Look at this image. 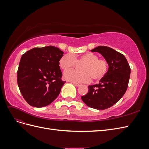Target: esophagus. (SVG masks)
I'll return each instance as SVG.
<instances>
[{"label": "esophagus", "mask_w": 149, "mask_h": 149, "mask_svg": "<svg viewBox=\"0 0 149 149\" xmlns=\"http://www.w3.org/2000/svg\"><path fill=\"white\" fill-rule=\"evenodd\" d=\"M73 83V84L75 86H77V87H78V86H80L81 84L80 83Z\"/></svg>", "instance_id": "obj_1"}]
</instances>
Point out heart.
Wrapping results in <instances>:
<instances>
[{
  "label": "heart",
  "instance_id": "obj_1",
  "mask_svg": "<svg viewBox=\"0 0 149 149\" xmlns=\"http://www.w3.org/2000/svg\"><path fill=\"white\" fill-rule=\"evenodd\" d=\"M78 62H77V61ZM81 71L71 70L64 73V78L70 81L87 83L92 78L94 81H99L104 76L107 71V63L104 60L98 59V56L91 52L86 53L78 57L71 54H66L60 60V66L64 71H67L78 65Z\"/></svg>",
  "mask_w": 149,
  "mask_h": 149
}]
</instances>
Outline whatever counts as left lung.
I'll return each mask as SVG.
<instances>
[{"instance_id":"1","label":"left lung","mask_w":149,"mask_h":149,"mask_svg":"<svg viewBox=\"0 0 149 149\" xmlns=\"http://www.w3.org/2000/svg\"><path fill=\"white\" fill-rule=\"evenodd\" d=\"M104 57L109 68L100 83L88 86V92L81 96L88 106L97 110L113 106L124 96L128 87L130 68L125 57L114 49L99 46L91 49Z\"/></svg>"}]
</instances>
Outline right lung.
Segmentation results:
<instances>
[{
  "label": "right lung",
  "mask_w": 149,
  "mask_h": 149,
  "mask_svg": "<svg viewBox=\"0 0 149 149\" xmlns=\"http://www.w3.org/2000/svg\"><path fill=\"white\" fill-rule=\"evenodd\" d=\"M63 52L55 47L34 48L22 56L17 71L21 94L31 106H47L55 100L66 83L61 80L60 60Z\"/></svg>",
  "instance_id": "1"
}]
</instances>
